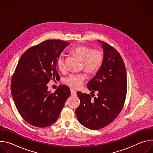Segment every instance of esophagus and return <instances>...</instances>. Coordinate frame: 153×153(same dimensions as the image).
Returning a JSON list of instances; mask_svg holds the SVG:
<instances>
[{
	"label": "esophagus",
	"mask_w": 153,
	"mask_h": 153,
	"mask_svg": "<svg viewBox=\"0 0 153 153\" xmlns=\"http://www.w3.org/2000/svg\"><path fill=\"white\" fill-rule=\"evenodd\" d=\"M76 93H77V91L74 89H73V88L71 89V94L72 96H76Z\"/></svg>",
	"instance_id": "34e87169"
}]
</instances>
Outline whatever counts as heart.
Instances as JSON below:
<instances>
[{
  "instance_id": "heart-1",
  "label": "heart",
  "mask_w": 153,
  "mask_h": 153,
  "mask_svg": "<svg viewBox=\"0 0 153 153\" xmlns=\"http://www.w3.org/2000/svg\"><path fill=\"white\" fill-rule=\"evenodd\" d=\"M71 51L82 60L83 68L86 71L94 72L100 67L103 59V55L101 51L92 50L86 46H77L73 48ZM56 65L60 71L65 70V59L63 54H60L57 57ZM85 79L86 76L84 74H71L65 79V82L72 87L77 88L82 85Z\"/></svg>"
}]
</instances>
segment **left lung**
I'll use <instances>...</instances> for the list:
<instances>
[{"instance_id":"8db88e82","label":"left lung","mask_w":153,"mask_h":153,"mask_svg":"<svg viewBox=\"0 0 153 153\" xmlns=\"http://www.w3.org/2000/svg\"><path fill=\"white\" fill-rule=\"evenodd\" d=\"M98 42L103 51V62L96 76L87 83L91 93L97 91V97L92 99L90 94L77 92L80 103L76 110L79 122L94 130L105 127L117 117L127 90L126 70L121 56L106 42Z\"/></svg>"}]
</instances>
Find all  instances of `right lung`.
Wrapping results in <instances>:
<instances>
[{"mask_svg":"<svg viewBox=\"0 0 153 153\" xmlns=\"http://www.w3.org/2000/svg\"><path fill=\"white\" fill-rule=\"evenodd\" d=\"M70 43L48 40L28 49L19 60L11 79V90L17 110L27 122L40 128L48 126L58 119L71 94L66 85L51 93L47 84L59 80L57 57Z\"/></svg>","mask_w":153,"mask_h":153,"instance_id":"add662e5","label":"right lung"}]
</instances>
